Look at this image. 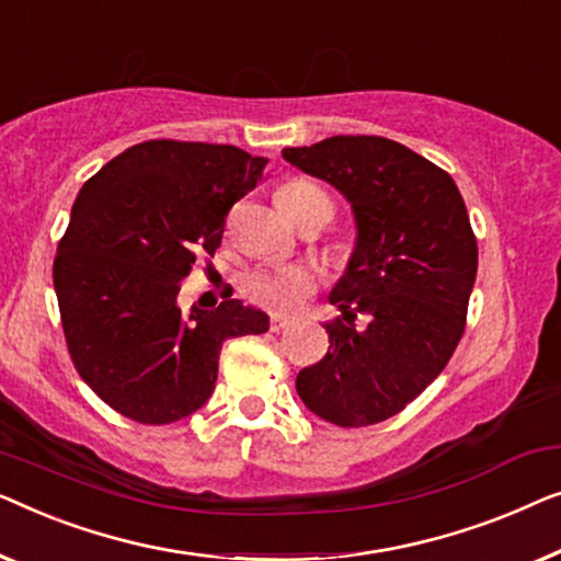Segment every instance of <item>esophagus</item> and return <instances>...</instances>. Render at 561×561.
<instances>
[{"label": "esophagus", "instance_id": "esophagus-1", "mask_svg": "<svg viewBox=\"0 0 561 561\" xmlns=\"http://www.w3.org/2000/svg\"><path fill=\"white\" fill-rule=\"evenodd\" d=\"M289 328V320L287 318H272L270 320V330L272 333H282V330Z\"/></svg>", "mask_w": 561, "mask_h": 561}]
</instances>
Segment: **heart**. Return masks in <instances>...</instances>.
Here are the masks:
<instances>
[{
	"label": "heart",
	"mask_w": 561,
	"mask_h": 561,
	"mask_svg": "<svg viewBox=\"0 0 561 561\" xmlns=\"http://www.w3.org/2000/svg\"><path fill=\"white\" fill-rule=\"evenodd\" d=\"M279 208L295 220L302 213L305 205L328 201V195L310 183H297L284 185L279 191ZM318 274L305 270V266H256L243 277V295L251 302L264 307L272 312H295L318 291Z\"/></svg>",
	"instance_id": "1"
}]
</instances>
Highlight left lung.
Returning a JSON list of instances; mask_svg holds the SVG:
<instances>
[{
  "instance_id": "1",
  "label": "left lung",
  "mask_w": 561,
  "mask_h": 561,
  "mask_svg": "<svg viewBox=\"0 0 561 561\" xmlns=\"http://www.w3.org/2000/svg\"><path fill=\"white\" fill-rule=\"evenodd\" d=\"M282 157L341 191L358 228L330 291L343 318L325 325L330 348L299 370L297 393L337 427L378 424L435 381L465 333L478 274L468 208L445 170L386 137L341 134Z\"/></svg>"
}]
</instances>
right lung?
<instances>
[{"mask_svg": "<svg viewBox=\"0 0 561 561\" xmlns=\"http://www.w3.org/2000/svg\"><path fill=\"white\" fill-rule=\"evenodd\" d=\"M266 162L231 145L149 139L83 183L53 284L76 370L119 414L154 427L191 416L216 389L220 345L270 330L266 312L231 295L187 318L178 307Z\"/></svg>", "mask_w": 561, "mask_h": 561, "instance_id": "add662e5", "label": "right lung"}]
</instances>
